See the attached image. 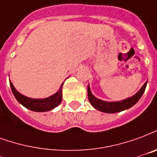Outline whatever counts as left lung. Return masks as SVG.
Returning <instances> with one entry per match:
<instances>
[{
  "mask_svg": "<svg viewBox=\"0 0 157 157\" xmlns=\"http://www.w3.org/2000/svg\"><path fill=\"white\" fill-rule=\"evenodd\" d=\"M147 82L142 86V87L140 88V90H138L135 95L126 98V99L118 101H102V100L96 98V96L91 93L90 86L88 85V100L91 105L98 111L105 112V113H117V112L127 110L129 108L133 106L143 95L144 91L147 87Z\"/></svg>",
  "mask_w": 157,
  "mask_h": 157,
  "instance_id": "left-lung-1",
  "label": "left lung"
}]
</instances>
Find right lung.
Masks as SVG:
<instances>
[{"instance_id":"add662e5","label":"right lung","mask_w":157,"mask_h":157,"mask_svg":"<svg viewBox=\"0 0 157 157\" xmlns=\"http://www.w3.org/2000/svg\"><path fill=\"white\" fill-rule=\"evenodd\" d=\"M10 86L12 90L14 96L16 97L17 101L21 103L23 106L27 108L32 111L36 112H45V111H52L54 108L60 105L62 100V86L63 83L59 88V90L53 94L52 96H48L46 98L42 99H36V98H31L28 96H25L22 94H21L17 90L15 86L12 84V82L10 81Z\"/></svg>"}]
</instances>
